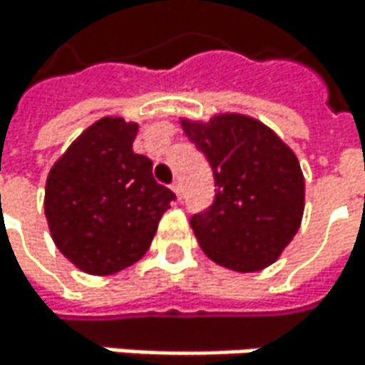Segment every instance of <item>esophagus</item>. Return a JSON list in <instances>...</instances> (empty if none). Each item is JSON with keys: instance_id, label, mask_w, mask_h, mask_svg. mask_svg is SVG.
I'll use <instances>...</instances> for the list:
<instances>
[{"instance_id": "34e87169", "label": "esophagus", "mask_w": 365, "mask_h": 365, "mask_svg": "<svg viewBox=\"0 0 365 365\" xmlns=\"http://www.w3.org/2000/svg\"><path fill=\"white\" fill-rule=\"evenodd\" d=\"M171 190H173V192L178 194V198H182V183L173 182V183H171Z\"/></svg>"}]
</instances>
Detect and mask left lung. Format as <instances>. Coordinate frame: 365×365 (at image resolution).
Here are the masks:
<instances>
[{"label": "left lung", "mask_w": 365, "mask_h": 365, "mask_svg": "<svg viewBox=\"0 0 365 365\" xmlns=\"http://www.w3.org/2000/svg\"><path fill=\"white\" fill-rule=\"evenodd\" d=\"M215 180L213 202L190 217L200 250L220 266H270L300 228L304 178L296 154L262 122L222 113L207 124L182 120Z\"/></svg>", "instance_id": "obj_1"}]
</instances>
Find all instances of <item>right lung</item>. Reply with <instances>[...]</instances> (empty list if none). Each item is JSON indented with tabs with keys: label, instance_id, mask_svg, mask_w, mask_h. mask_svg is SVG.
Listing matches in <instances>:
<instances>
[{
	"label": "right lung",
	"instance_id": "right-lung-1",
	"mask_svg": "<svg viewBox=\"0 0 365 365\" xmlns=\"http://www.w3.org/2000/svg\"><path fill=\"white\" fill-rule=\"evenodd\" d=\"M137 124L101 118L54 163L46 182V220L54 245L88 274H113L150 250L175 194L133 152Z\"/></svg>",
	"mask_w": 365,
	"mask_h": 365
}]
</instances>
